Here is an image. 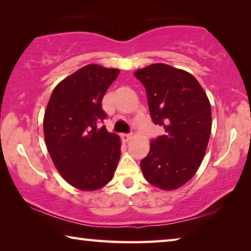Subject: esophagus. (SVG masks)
<instances>
[{
  "mask_svg": "<svg viewBox=\"0 0 251 251\" xmlns=\"http://www.w3.org/2000/svg\"><path fill=\"white\" fill-rule=\"evenodd\" d=\"M121 137H122V139H123V141H124V142H128L129 138L131 137V135H130V134H122Z\"/></svg>",
  "mask_w": 251,
  "mask_h": 251,
  "instance_id": "esophagus-1",
  "label": "esophagus"
}]
</instances>
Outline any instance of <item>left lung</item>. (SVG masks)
I'll list each match as a JSON object with an SVG mask.
<instances>
[{"label":"left lung","instance_id":"1","mask_svg":"<svg viewBox=\"0 0 251 251\" xmlns=\"http://www.w3.org/2000/svg\"><path fill=\"white\" fill-rule=\"evenodd\" d=\"M134 75L146 88L154 124L165 135L151 141L141 160L143 175L164 190L179 188L201 166L211 131L209 100L192 74L166 64H151Z\"/></svg>","mask_w":251,"mask_h":251}]
</instances>
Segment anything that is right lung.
Segmentation results:
<instances>
[{
	"instance_id": "obj_1",
	"label": "right lung",
	"mask_w": 251,
	"mask_h": 251,
	"mask_svg": "<svg viewBox=\"0 0 251 251\" xmlns=\"http://www.w3.org/2000/svg\"><path fill=\"white\" fill-rule=\"evenodd\" d=\"M120 70L90 64L63 79L50 95L44 137L55 167L70 185L96 190L110 181L121 157L120 137L103 125L101 100Z\"/></svg>"
}]
</instances>
